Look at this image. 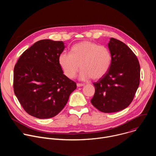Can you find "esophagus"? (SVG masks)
Wrapping results in <instances>:
<instances>
[{"mask_svg":"<svg viewBox=\"0 0 156 156\" xmlns=\"http://www.w3.org/2000/svg\"><path fill=\"white\" fill-rule=\"evenodd\" d=\"M84 84H82V83H77L76 84V86L77 87H81V86H83Z\"/></svg>","mask_w":156,"mask_h":156,"instance_id":"1","label":"esophagus"}]
</instances>
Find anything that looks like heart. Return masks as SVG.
Segmentation results:
<instances>
[{"mask_svg":"<svg viewBox=\"0 0 156 156\" xmlns=\"http://www.w3.org/2000/svg\"><path fill=\"white\" fill-rule=\"evenodd\" d=\"M58 62L63 74L69 79L75 77L80 67L79 78L81 80L90 78L98 80L103 77L109 70L112 55L107 47L85 41L73 45L70 54L61 52Z\"/></svg>","mask_w":156,"mask_h":156,"instance_id":"heart-1","label":"heart"}]
</instances>
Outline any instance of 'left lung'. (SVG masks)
<instances>
[{"label": "left lung", "mask_w": 156, "mask_h": 156, "mask_svg": "<svg viewBox=\"0 0 156 156\" xmlns=\"http://www.w3.org/2000/svg\"><path fill=\"white\" fill-rule=\"evenodd\" d=\"M112 62L107 73L93 83L91 104L104 113L116 112L132 102L140 84V65L136 55L123 42L110 38L108 44Z\"/></svg>", "instance_id": "8db88e82"}]
</instances>
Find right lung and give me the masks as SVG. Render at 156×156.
<instances>
[{
	"label": "right lung",
	"instance_id": "obj_1",
	"mask_svg": "<svg viewBox=\"0 0 156 156\" xmlns=\"http://www.w3.org/2000/svg\"><path fill=\"white\" fill-rule=\"evenodd\" d=\"M62 41L40 40L20 57L13 71L15 96L26 112L37 119L57 115L76 88L63 74L58 57Z\"/></svg>",
	"mask_w": 156,
	"mask_h": 156
}]
</instances>
